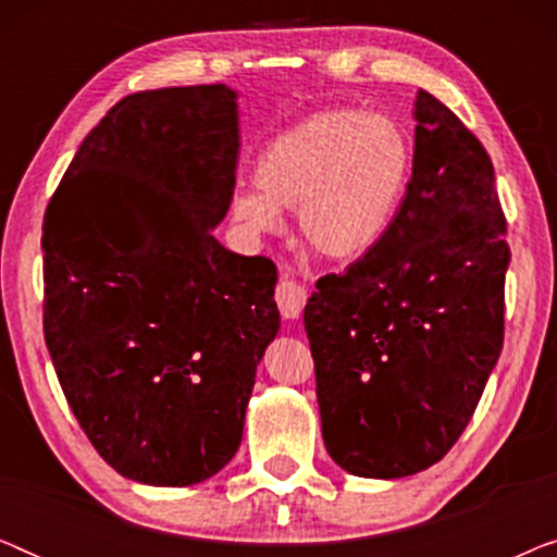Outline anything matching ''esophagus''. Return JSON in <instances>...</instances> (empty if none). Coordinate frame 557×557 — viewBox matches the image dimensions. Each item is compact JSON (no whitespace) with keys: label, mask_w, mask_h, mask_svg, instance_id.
Masks as SVG:
<instances>
[{"label":"esophagus","mask_w":557,"mask_h":557,"mask_svg":"<svg viewBox=\"0 0 557 557\" xmlns=\"http://www.w3.org/2000/svg\"><path fill=\"white\" fill-rule=\"evenodd\" d=\"M276 304L281 309V317L296 319L301 314L304 304H307V288L296 284L294 278L281 276L278 286H276Z\"/></svg>","instance_id":"obj_1"}]
</instances>
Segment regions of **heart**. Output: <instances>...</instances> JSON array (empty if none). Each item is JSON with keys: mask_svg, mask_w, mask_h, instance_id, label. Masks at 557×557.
I'll list each match as a JSON object with an SVG mask.
<instances>
[{"mask_svg": "<svg viewBox=\"0 0 557 557\" xmlns=\"http://www.w3.org/2000/svg\"><path fill=\"white\" fill-rule=\"evenodd\" d=\"M416 172L408 128L385 113L324 109L265 144L256 185L231 200V218L250 235L284 231L299 212L304 240L330 261L372 253L398 223Z\"/></svg>", "mask_w": 557, "mask_h": 557, "instance_id": "obj_1", "label": "heart"}]
</instances>
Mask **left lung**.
<instances>
[{
    "label": "left lung",
    "mask_w": 557,
    "mask_h": 557,
    "mask_svg": "<svg viewBox=\"0 0 557 557\" xmlns=\"http://www.w3.org/2000/svg\"><path fill=\"white\" fill-rule=\"evenodd\" d=\"M416 172L398 223L304 309L324 446L355 476L444 459L505 342L509 246L482 141L418 90Z\"/></svg>",
    "instance_id": "1"
}]
</instances>
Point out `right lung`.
<instances>
[{
	"instance_id": "add662e5",
	"label": "right lung",
	"mask_w": 557,
	"mask_h": 557,
	"mask_svg": "<svg viewBox=\"0 0 557 557\" xmlns=\"http://www.w3.org/2000/svg\"><path fill=\"white\" fill-rule=\"evenodd\" d=\"M238 121L225 83L126 96L45 212V345L90 444L139 484H200L233 459L281 326L276 265L212 235Z\"/></svg>"
}]
</instances>
